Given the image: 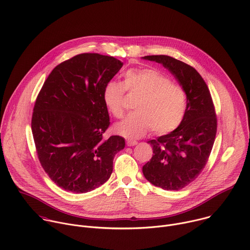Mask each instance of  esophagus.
I'll list each match as a JSON object with an SVG mask.
<instances>
[{
    "label": "esophagus",
    "instance_id": "34e87169",
    "mask_svg": "<svg viewBox=\"0 0 250 250\" xmlns=\"http://www.w3.org/2000/svg\"><path fill=\"white\" fill-rule=\"evenodd\" d=\"M136 145H137V141H135V140H131V139L126 140V146H134Z\"/></svg>",
    "mask_w": 250,
    "mask_h": 250
}]
</instances>
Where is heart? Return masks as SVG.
<instances>
[{
  "label": "heart",
  "instance_id": "1",
  "mask_svg": "<svg viewBox=\"0 0 250 250\" xmlns=\"http://www.w3.org/2000/svg\"><path fill=\"white\" fill-rule=\"evenodd\" d=\"M127 92L140 94L134 104V112L115 125V131L127 138H138L150 128L156 133H168L179 126L185 117L187 98L183 87L170 82L155 68L129 69L124 84L109 81L102 92L105 109L115 118L125 113L124 96Z\"/></svg>",
  "mask_w": 250,
  "mask_h": 250
}]
</instances>
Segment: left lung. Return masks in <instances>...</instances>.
<instances>
[{
  "mask_svg": "<svg viewBox=\"0 0 250 250\" xmlns=\"http://www.w3.org/2000/svg\"><path fill=\"white\" fill-rule=\"evenodd\" d=\"M142 58L162 64L186 93L187 109L181 125L147 141L153 155L142 167L152 185L177 191L193 182L208 159L217 133L215 108L208 88L195 68L167 55Z\"/></svg>",
  "mask_w": 250,
  "mask_h": 250,
  "instance_id": "left-lung-1",
  "label": "left lung"
}]
</instances>
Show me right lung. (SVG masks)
Instances as JSON below:
<instances>
[{
    "instance_id": "obj_1",
    "label": "right lung",
    "mask_w": 250,
    "mask_h": 250,
    "mask_svg": "<svg viewBox=\"0 0 250 250\" xmlns=\"http://www.w3.org/2000/svg\"><path fill=\"white\" fill-rule=\"evenodd\" d=\"M124 63L98 53L76 55L57 65L35 101L31 130L41 164L63 190L81 194L109 180L125 138L103 139L110 125L104 86Z\"/></svg>"
}]
</instances>
